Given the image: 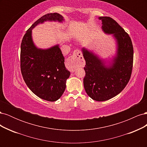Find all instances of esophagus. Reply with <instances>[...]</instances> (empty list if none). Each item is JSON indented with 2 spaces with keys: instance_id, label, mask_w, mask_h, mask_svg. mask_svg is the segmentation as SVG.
<instances>
[{
  "instance_id": "34e87169",
  "label": "esophagus",
  "mask_w": 147,
  "mask_h": 147,
  "mask_svg": "<svg viewBox=\"0 0 147 147\" xmlns=\"http://www.w3.org/2000/svg\"><path fill=\"white\" fill-rule=\"evenodd\" d=\"M83 64V57L81 51L79 50H75L73 52V55L67 62V66L70 72H74L76 68L82 66Z\"/></svg>"
}]
</instances>
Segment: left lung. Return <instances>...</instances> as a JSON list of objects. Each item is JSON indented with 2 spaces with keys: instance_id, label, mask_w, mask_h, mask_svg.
<instances>
[{
  "instance_id": "8db88e82",
  "label": "left lung",
  "mask_w": 147,
  "mask_h": 147,
  "mask_svg": "<svg viewBox=\"0 0 147 147\" xmlns=\"http://www.w3.org/2000/svg\"><path fill=\"white\" fill-rule=\"evenodd\" d=\"M102 29L112 34L117 43V51L111 61H105L91 50L82 48L86 65L84 67V90L93 100L105 101L113 98L126 87L131 78L133 65V46L124 30L110 17L102 16Z\"/></svg>"
}]
</instances>
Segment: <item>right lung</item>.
I'll use <instances>...</instances> for the list:
<instances>
[{
	"label": "right lung",
	"instance_id": "add662e5",
	"mask_svg": "<svg viewBox=\"0 0 147 147\" xmlns=\"http://www.w3.org/2000/svg\"><path fill=\"white\" fill-rule=\"evenodd\" d=\"M64 21L63 16L57 13L43 15L26 31L21 45V70L26 84L37 96L50 102L63 95L70 73L65 68L58 44L48 49L37 48L33 42L32 30L45 21Z\"/></svg>",
	"mask_w": 147,
	"mask_h": 147
}]
</instances>
